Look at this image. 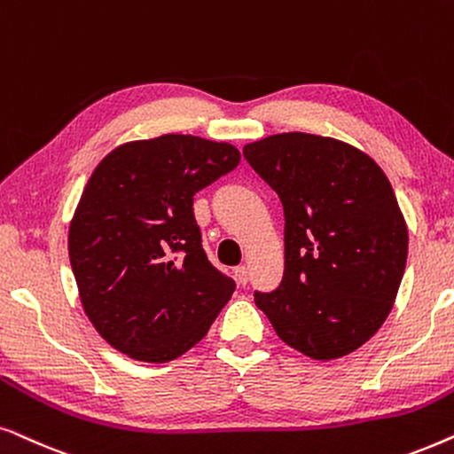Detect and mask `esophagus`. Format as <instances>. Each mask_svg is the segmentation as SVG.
Masks as SVG:
<instances>
[{"mask_svg":"<svg viewBox=\"0 0 454 454\" xmlns=\"http://www.w3.org/2000/svg\"><path fill=\"white\" fill-rule=\"evenodd\" d=\"M234 276H237L239 284H245L249 282V270H247V265H239V268H234Z\"/></svg>","mask_w":454,"mask_h":454,"instance_id":"34e87169","label":"esophagus"}]
</instances>
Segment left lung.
Returning <instances> with one entry per match:
<instances>
[{"label":"left lung","mask_w":454,"mask_h":454,"mask_svg":"<svg viewBox=\"0 0 454 454\" xmlns=\"http://www.w3.org/2000/svg\"><path fill=\"white\" fill-rule=\"evenodd\" d=\"M243 155L284 209V276L255 290L257 307L307 357L353 353L388 317L407 263L388 178L364 151L307 132L249 143Z\"/></svg>","instance_id":"obj_1"}]
</instances>
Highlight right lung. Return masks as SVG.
<instances>
[{
    "mask_svg": "<svg viewBox=\"0 0 454 454\" xmlns=\"http://www.w3.org/2000/svg\"><path fill=\"white\" fill-rule=\"evenodd\" d=\"M228 143L164 135L120 145L89 178L68 251L90 324L147 364L207 334L237 284L205 255L192 197L239 166Z\"/></svg>",
    "mask_w": 454,
    "mask_h": 454,
    "instance_id": "add662e5",
    "label": "right lung"
}]
</instances>
